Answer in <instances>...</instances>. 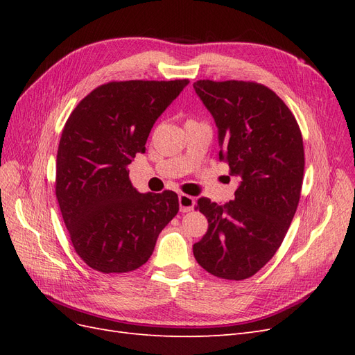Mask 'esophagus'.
I'll use <instances>...</instances> for the list:
<instances>
[{"instance_id": "esophagus-1", "label": "esophagus", "mask_w": 355, "mask_h": 355, "mask_svg": "<svg viewBox=\"0 0 355 355\" xmlns=\"http://www.w3.org/2000/svg\"><path fill=\"white\" fill-rule=\"evenodd\" d=\"M194 206H196V200L194 197L191 196H187V194H180L179 196V207H180V211H191L194 210Z\"/></svg>"}]
</instances>
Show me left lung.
Wrapping results in <instances>:
<instances>
[{
	"label": "left lung",
	"mask_w": 355,
	"mask_h": 355,
	"mask_svg": "<svg viewBox=\"0 0 355 355\" xmlns=\"http://www.w3.org/2000/svg\"><path fill=\"white\" fill-rule=\"evenodd\" d=\"M194 89L216 123L219 159L240 176V185L223 206L198 200L209 228L192 250L211 275L245 280L275 254L296 213L302 135L292 111L262 84L200 80Z\"/></svg>",
	"instance_id": "obj_1"
}]
</instances>
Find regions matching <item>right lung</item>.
Returning <instances> with one entry per match:
<instances>
[{"label":"right lung","mask_w":355,"mask_h":355,"mask_svg":"<svg viewBox=\"0 0 355 355\" xmlns=\"http://www.w3.org/2000/svg\"><path fill=\"white\" fill-rule=\"evenodd\" d=\"M188 80L112 81L77 105L63 127L56 198L75 252L96 271L128 272L151 257L179 211L178 194H142L127 166L145 153L157 118Z\"/></svg>","instance_id":"1"}]
</instances>
